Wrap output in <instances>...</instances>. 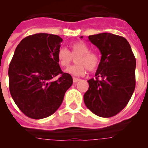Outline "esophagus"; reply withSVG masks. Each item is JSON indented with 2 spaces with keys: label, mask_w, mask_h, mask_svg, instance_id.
I'll return each mask as SVG.
<instances>
[{
  "label": "esophagus",
  "mask_w": 148,
  "mask_h": 148,
  "mask_svg": "<svg viewBox=\"0 0 148 148\" xmlns=\"http://www.w3.org/2000/svg\"><path fill=\"white\" fill-rule=\"evenodd\" d=\"M73 80L74 83H76V82H79L80 81V78H75V77H73Z\"/></svg>",
  "instance_id": "obj_1"
}]
</instances>
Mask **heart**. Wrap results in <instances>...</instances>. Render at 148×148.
Instances as JSON below:
<instances>
[{
    "instance_id": "1",
    "label": "heart",
    "mask_w": 148,
    "mask_h": 148,
    "mask_svg": "<svg viewBox=\"0 0 148 148\" xmlns=\"http://www.w3.org/2000/svg\"><path fill=\"white\" fill-rule=\"evenodd\" d=\"M70 51L65 48H60L57 53V60L62 67H67L73 61V58H75L77 64L68 67L65 72L75 76H83L87 73L95 71L100 62L99 56L95 51L90 50V47L82 40H78L70 45Z\"/></svg>"
}]
</instances>
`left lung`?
Here are the masks:
<instances>
[{"label":"left lung","mask_w":148,"mask_h":148,"mask_svg":"<svg viewBox=\"0 0 148 148\" xmlns=\"http://www.w3.org/2000/svg\"><path fill=\"white\" fill-rule=\"evenodd\" d=\"M88 38L99 48L101 58L95 79L87 81L84 101L94 114L109 118L126 107L134 92L135 56L127 40L119 35L104 32Z\"/></svg>","instance_id":"1"}]
</instances>
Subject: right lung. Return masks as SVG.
Segmentation results:
<instances>
[{
  "mask_svg": "<svg viewBox=\"0 0 148 148\" xmlns=\"http://www.w3.org/2000/svg\"><path fill=\"white\" fill-rule=\"evenodd\" d=\"M62 40L58 35L37 33L23 38L15 49L8 71L10 94L29 118L53 115L73 84L72 76L63 73L57 60ZM58 75L57 80L51 81Z\"/></svg>",
  "mask_w": 148,
  "mask_h": 148,
  "instance_id": "right-lung-1",
  "label": "right lung"
}]
</instances>
